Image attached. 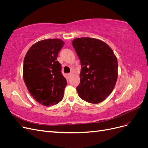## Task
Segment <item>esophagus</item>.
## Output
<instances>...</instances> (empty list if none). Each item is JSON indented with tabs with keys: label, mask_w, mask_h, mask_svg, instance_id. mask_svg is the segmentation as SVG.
Returning a JSON list of instances; mask_svg holds the SVG:
<instances>
[{
	"label": "esophagus",
	"mask_w": 148,
	"mask_h": 148,
	"mask_svg": "<svg viewBox=\"0 0 148 148\" xmlns=\"http://www.w3.org/2000/svg\"><path fill=\"white\" fill-rule=\"evenodd\" d=\"M72 74H73V73H70L67 74V76H68V77H70L71 75H72Z\"/></svg>",
	"instance_id": "1"
}]
</instances>
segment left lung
Segmentation results:
<instances>
[{"instance_id": "1", "label": "left lung", "mask_w": 148, "mask_h": 148, "mask_svg": "<svg viewBox=\"0 0 148 148\" xmlns=\"http://www.w3.org/2000/svg\"><path fill=\"white\" fill-rule=\"evenodd\" d=\"M72 45L82 65L78 95L88 102L100 103L110 95L117 82V58L106 42L95 38H76Z\"/></svg>"}]
</instances>
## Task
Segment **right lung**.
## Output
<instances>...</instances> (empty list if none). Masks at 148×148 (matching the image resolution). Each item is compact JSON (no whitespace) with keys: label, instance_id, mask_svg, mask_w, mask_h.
Segmentation results:
<instances>
[{"label":"right lung","instance_id":"right-lung-1","mask_svg":"<svg viewBox=\"0 0 148 148\" xmlns=\"http://www.w3.org/2000/svg\"><path fill=\"white\" fill-rule=\"evenodd\" d=\"M64 45L60 39L42 40L34 44L25 57V83L30 95L43 106H53L63 99L67 83L57 59Z\"/></svg>","mask_w":148,"mask_h":148}]
</instances>
